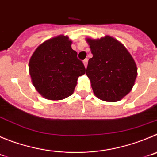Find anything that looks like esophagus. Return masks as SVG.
<instances>
[{"instance_id":"obj_1","label":"esophagus","mask_w":157,"mask_h":157,"mask_svg":"<svg viewBox=\"0 0 157 157\" xmlns=\"http://www.w3.org/2000/svg\"><path fill=\"white\" fill-rule=\"evenodd\" d=\"M83 64H84V67H87V63H88V59H85L83 61Z\"/></svg>"}]
</instances>
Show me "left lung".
Segmentation results:
<instances>
[{"label":"left lung","mask_w":157,"mask_h":157,"mask_svg":"<svg viewBox=\"0 0 157 157\" xmlns=\"http://www.w3.org/2000/svg\"><path fill=\"white\" fill-rule=\"evenodd\" d=\"M86 40L93 54L86 74L94 93L105 101H120L131 91L137 77L132 56L121 42L109 36Z\"/></svg>","instance_id":"left-lung-1"}]
</instances>
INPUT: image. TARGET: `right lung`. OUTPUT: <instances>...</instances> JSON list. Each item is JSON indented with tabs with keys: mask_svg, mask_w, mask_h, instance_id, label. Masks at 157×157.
I'll use <instances>...</instances> for the list:
<instances>
[{
	"mask_svg": "<svg viewBox=\"0 0 157 157\" xmlns=\"http://www.w3.org/2000/svg\"><path fill=\"white\" fill-rule=\"evenodd\" d=\"M68 36L60 35L42 42L32 54L29 74L36 90L45 98L62 100L74 93L84 65L71 48Z\"/></svg>",
	"mask_w": 157,
	"mask_h": 157,
	"instance_id": "1",
	"label": "right lung"
}]
</instances>
